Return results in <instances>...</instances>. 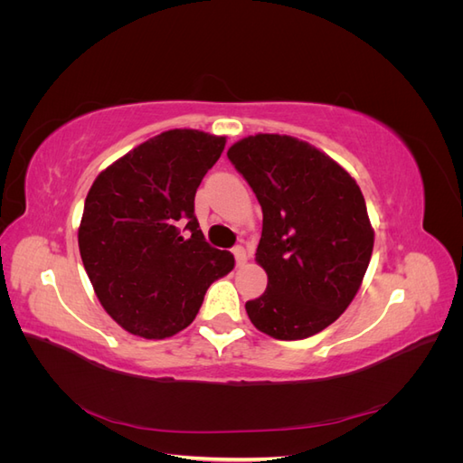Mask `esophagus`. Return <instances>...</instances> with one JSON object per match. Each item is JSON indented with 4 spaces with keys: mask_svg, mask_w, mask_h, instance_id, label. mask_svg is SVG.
<instances>
[{
    "mask_svg": "<svg viewBox=\"0 0 463 463\" xmlns=\"http://www.w3.org/2000/svg\"><path fill=\"white\" fill-rule=\"evenodd\" d=\"M232 253H233L237 264H245V262H247V250H245L243 245H235V247L232 249Z\"/></svg>",
    "mask_w": 463,
    "mask_h": 463,
    "instance_id": "obj_1",
    "label": "esophagus"
}]
</instances>
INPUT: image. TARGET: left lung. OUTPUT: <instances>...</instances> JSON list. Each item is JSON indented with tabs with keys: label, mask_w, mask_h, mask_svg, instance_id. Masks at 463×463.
Listing matches in <instances>:
<instances>
[{
	"label": "left lung",
	"mask_w": 463,
	"mask_h": 463,
	"mask_svg": "<svg viewBox=\"0 0 463 463\" xmlns=\"http://www.w3.org/2000/svg\"><path fill=\"white\" fill-rule=\"evenodd\" d=\"M228 158L262 208L257 262L269 284L245 303L247 315L276 340L309 338L347 309L367 272L374 240L363 193L293 137H247Z\"/></svg>",
	"instance_id": "1"
}]
</instances>
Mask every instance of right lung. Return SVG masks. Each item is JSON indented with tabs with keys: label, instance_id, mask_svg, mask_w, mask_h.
<instances>
[{
	"label": "right lung",
	"instance_id": "right-lung-1",
	"mask_svg": "<svg viewBox=\"0 0 463 463\" xmlns=\"http://www.w3.org/2000/svg\"><path fill=\"white\" fill-rule=\"evenodd\" d=\"M223 145L203 131H165L111 164L87 194L82 264L108 315L135 335L187 328L210 284L233 269L194 216V193Z\"/></svg>",
	"mask_w": 463,
	"mask_h": 463
}]
</instances>
